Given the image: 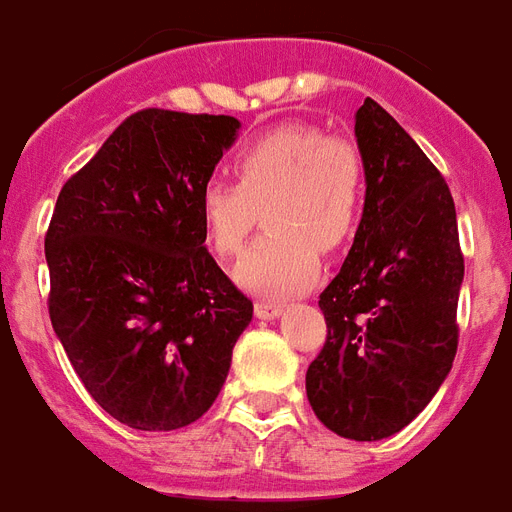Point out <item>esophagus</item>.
<instances>
[{"label":"esophagus","mask_w":512,"mask_h":512,"mask_svg":"<svg viewBox=\"0 0 512 512\" xmlns=\"http://www.w3.org/2000/svg\"><path fill=\"white\" fill-rule=\"evenodd\" d=\"M253 312H256L259 320H275V317L282 314V306L272 304V301H256V304H253Z\"/></svg>","instance_id":"1"}]
</instances>
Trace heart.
<instances>
[{
    "label": "heart",
    "mask_w": 512,
    "mask_h": 512,
    "mask_svg": "<svg viewBox=\"0 0 512 512\" xmlns=\"http://www.w3.org/2000/svg\"><path fill=\"white\" fill-rule=\"evenodd\" d=\"M235 182L200 190V222L219 259L240 256L267 208L272 232L245 253L237 282L261 296H296L320 277V253H338L357 232L365 163L357 145L317 124H280L232 158Z\"/></svg>",
    "instance_id": "1"
}]
</instances>
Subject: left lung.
I'll use <instances>...</instances> for the list:
<instances>
[{"mask_svg": "<svg viewBox=\"0 0 512 512\" xmlns=\"http://www.w3.org/2000/svg\"><path fill=\"white\" fill-rule=\"evenodd\" d=\"M354 134L365 211L320 293L327 338L306 396L333 433L378 441L418 418L452 370L465 261L452 192L418 142L370 97Z\"/></svg>", "mask_w": 512, "mask_h": 512, "instance_id": "1", "label": "left lung"}]
</instances>
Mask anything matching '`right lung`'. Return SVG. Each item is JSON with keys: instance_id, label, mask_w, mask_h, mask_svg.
Listing matches in <instances>:
<instances>
[{"instance_id": "right-lung-1", "label": "right lung", "mask_w": 512, "mask_h": 512, "mask_svg": "<svg viewBox=\"0 0 512 512\" xmlns=\"http://www.w3.org/2000/svg\"><path fill=\"white\" fill-rule=\"evenodd\" d=\"M237 129L232 116L137 110L57 195L49 320L89 396L137 431L203 418L253 317L198 208Z\"/></svg>"}]
</instances>
